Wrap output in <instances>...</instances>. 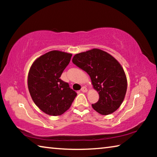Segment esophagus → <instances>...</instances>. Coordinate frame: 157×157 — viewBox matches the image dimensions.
<instances>
[{"label":"esophagus","mask_w":157,"mask_h":157,"mask_svg":"<svg viewBox=\"0 0 157 157\" xmlns=\"http://www.w3.org/2000/svg\"><path fill=\"white\" fill-rule=\"evenodd\" d=\"M81 91L83 92V93H86V91H87V89H86V87H85V86H82V89H81Z\"/></svg>","instance_id":"esophagus-1"}]
</instances>
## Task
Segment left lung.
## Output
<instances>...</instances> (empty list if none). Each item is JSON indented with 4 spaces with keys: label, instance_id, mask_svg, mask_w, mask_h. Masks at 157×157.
Here are the masks:
<instances>
[{
    "label": "left lung",
    "instance_id": "8db88e82",
    "mask_svg": "<svg viewBox=\"0 0 157 157\" xmlns=\"http://www.w3.org/2000/svg\"><path fill=\"white\" fill-rule=\"evenodd\" d=\"M73 63L89 74L99 100L92 107L102 115L112 113L125 96L127 82L123 67L107 52L94 48L76 54Z\"/></svg>",
    "mask_w": 157,
    "mask_h": 157
}]
</instances>
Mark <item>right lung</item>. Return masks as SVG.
Masks as SVG:
<instances>
[{"label": "right lung", "instance_id": "right-lung-1", "mask_svg": "<svg viewBox=\"0 0 157 157\" xmlns=\"http://www.w3.org/2000/svg\"><path fill=\"white\" fill-rule=\"evenodd\" d=\"M72 54L52 50L34 61L28 73V86L32 99L46 114L60 116L70 108L77 93L60 79Z\"/></svg>", "mask_w": 157, "mask_h": 157}]
</instances>
